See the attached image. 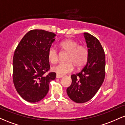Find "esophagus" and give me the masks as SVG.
<instances>
[{
    "instance_id": "obj_1",
    "label": "esophagus",
    "mask_w": 125,
    "mask_h": 125,
    "mask_svg": "<svg viewBox=\"0 0 125 125\" xmlns=\"http://www.w3.org/2000/svg\"><path fill=\"white\" fill-rule=\"evenodd\" d=\"M62 77H63V76L59 75V74H56V78L60 79V78H62Z\"/></svg>"
}]
</instances>
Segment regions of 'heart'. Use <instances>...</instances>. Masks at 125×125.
I'll return each instance as SVG.
<instances>
[{
  "mask_svg": "<svg viewBox=\"0 0 125 125\" xmlns=\"http://www.w3.org/2000/svg\"><path fill=\"white\" fill-rule=\"evenodd\" d=\"M59 47L62 51L67 52L66 61L52 67V71L59 75H64L73 71L74 65L80 68L87 63L88 51L85 46L79 45L77 41L73 39H66L61 42ZM48 59L52 63H56L58 60V53L55 48L52 47L48 51Z\"/></svg>",
  "mask_w": 125,
  "mask_h": 125,
  "instance_id": "1",
  "label": "heart"
}]
</instances>
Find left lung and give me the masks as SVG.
<instances>
[{
  "mask_svg": "<svg viewBox=\"0 0 125 125\" xmlns=\"http://www.w3.org/2000/svg\"><path fill=\"white\" fill-rule=\"evenodd\" d=\"M83 34L88 48V60L80 72L72 74V84L66 90L70 99L79 104L91 99L99 89L105 77L104 49L97 38L88 33Z\"/></svg>",
  "mask_w": 125,
  "mask_h": 125,
  "instance_id": "left-lung-1",
  "label": "left lung"
}]
</instances>
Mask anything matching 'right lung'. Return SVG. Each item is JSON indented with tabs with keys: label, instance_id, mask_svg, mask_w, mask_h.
Here are the masks:
<instances>
[{
	"label": "right lung",
	"instance_id": "obj_1",
	"mask_svg": "<svg viewBox=\"0 0 125 125\" xmlns=\"http://www.w3.org/2000/svg\"><path fill=\"white\" fill-rule=\"evenodd\" d=\"M54 33L35 29L28 31L16 49L13 59V81L17 92L31 103L40 101L49 91L50 82L55 79L50 69L48 51L55 41Z\"/></svg>",
	"mask_w": 125,
	"mask_h": 125
}]
</instances>
